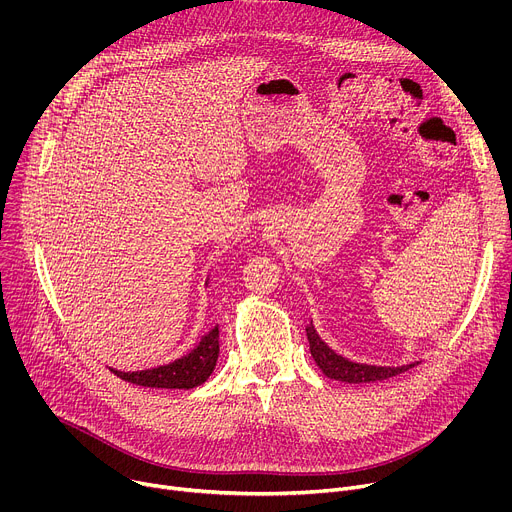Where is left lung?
I'll return each mask as SVG.
<instances>
[{"instance_id": "8db88e82", "label": "left lung", "mask_w": 512, "mask_h": 512, "mask_svg": "<svg viewBox=\"0 0 512 512\" xmlns=\"http://www.w3.org/2000/svg\"><path fill=\"white\" fill-rule=\"evenodd\" d=\"M306 334H308L310 352H312L316 364L328 379H334V381L375 383V381H385V379L397 377V375L405 373L407 369L415 367V364H407V367H371V364L350 362L344 356L336 354L330 346H326V342L316 334L314 326H308Z\"/></svg>"}]
</instances>
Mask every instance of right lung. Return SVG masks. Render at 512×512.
Returning a JSON list of instances; mask_svg holds the SVG:
<instances>
[{
	"label": "right lung",
	"mask_w": 512,
	"mask_h": 512,
	"mask_svg": "<svg viewBox=\"0 0 512 512\" xmlns=\"http://www.w3.org/2000/svg\"><path fill=\"white\" fill-rule=\"evenodd\" d=\"M218 358V326H214L198 346L186 356L164 364V367L139 371V373H121L113 371L119 379L139 385V387H156V389H194L202 385L216 367Z\"/></svg>",
	"instance_id": "add662e5"
}]
</instances>
